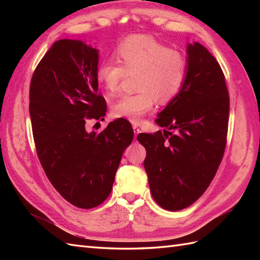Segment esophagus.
I'll return each instance as SVG.
<instances>
[{
	"instance_id": "obj_1",
	"label": "esophagus",
	"mask_w": 260,
	"mask_h": 260,
	"mask_svg": "<svg viewBox=\"0 0 260 260\" xmlns=\"http://www.w3.org/2000/svg\"><path fill=\"white\" fill-rule=\"evenodd\" d=\"M133 129H134V134H135V137L139 135L141 133V129L139 128V126L137 125H133Z\"/></svg>"
}]
</instances>
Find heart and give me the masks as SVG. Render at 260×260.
I'll return each instance as SVG.
<instances>
[{
    "instance_id": "b5f03b06",
    "label": "heart",
    "mask_w": 260,
    "mask_h": 260,
    "mask_svg": "<svg viewBox=\"0 0 260 260\" xmlns=\"http://www.w3.org/2000/svg\"><path fill=\"white\" fill-rule=\"evenodd\" d=\"M115 60L99 63L96 78L109 96L119 91L126 75H136L132 95H124L112 106L114 117L140 123L155 107L156 101L167 104L178 95L187 76V60L179 50L146 35H134L121 40Z\"/></svg>"
}]
</instances>
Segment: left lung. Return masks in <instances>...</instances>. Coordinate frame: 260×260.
Wrapping results in <instances>:
<instances>
[{
  "mask_svg": "<svg viewBox=\"0 0 260 260\" xmlns=\"http://www.w3.org/2000/svg\"><path fill=\"white\" fill-rule=\"evenodd\" d=\"M229 92L217 60L200 43L187 47L181 91L155 119L165 127L137 140L154 200L169 211L191 206L211 183L227 144Z\"/></svg>",
  "mask_w": 260,
  "mask_h": 260,
  "instance_id": "obj_1",
  "label": "left lung"
}]
</instances>
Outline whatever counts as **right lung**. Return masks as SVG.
I'll return each instance as SVG.
<instances>
[{"mask_svg": "<svg viewBox=\"0 0 260 260\" xmlns=\"http://www.w3.org/2000/svg\"><path fill=\"white\" fill-rule=\"evenodd\" d=\"M98 52L78 40L56 41L30 82V117L38 157L60 196L75 207L102 204L113 189L121 155L134 137L129 121L116 119L101 133L88 120L103 119L107 104L98 92Z\"/></svg>", "mask_w": 260, "mask_h": 260, "instance_id": "obj_1", "label": "right lung"}]
</instances>
